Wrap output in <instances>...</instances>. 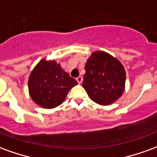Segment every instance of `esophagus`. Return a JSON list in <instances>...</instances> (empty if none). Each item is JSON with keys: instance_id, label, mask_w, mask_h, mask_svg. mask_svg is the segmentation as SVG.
Masks as SVG:
<instances>
[{"instance_id": "esophagus-1", "label": "esophagus", "mask_w": 157, "mask_h": 157, "mask_svg": "<svg viewBox=\"0 0 157 157\" xmlns=\"http://www.w3.org/2000/svg\"><path fill=\"white\" fill-rule=\"evenodd\" d=\"M76 81H77V82H78L79 84H81L82 82V76H78L77 78H76Z\"/></svg>"}]
</instances>
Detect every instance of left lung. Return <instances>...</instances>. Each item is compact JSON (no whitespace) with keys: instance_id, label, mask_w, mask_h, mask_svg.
<instances>
[{"instance_id":"left-lung-1","label":"left lung","mask_w":157,"mask_h":157,"mask_svg":"<svg viewBox=\"0 0 157 157\" xmlns=\"http://www.w3.org/2000/svg\"><path fill=\"white\" fill-rule=\"evenodd\" d=\"M82 86L89 98L100 105H110L124 93V67L118 59L104 51H95L85 65Z\"/></svg>"}]
</instances>
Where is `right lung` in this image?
<instances>
[{
  "label": "right lung",
  "instance_id": "right-lung-1",
  "mask_svg": "<svg viewBox=\"0 0 157 157\" xmlns=\"http://www.w3.org/2000/svg\"><path fill=\"white\" fill-rule=\"evenodd\" d=\"M77 82L55 60L43 59L36 65L29 78V92L36 104L54 109L65 101L69 91Z\"/></svg>",
  "mask_w": 157,
  "mask_h": 157
}]
</instances>
